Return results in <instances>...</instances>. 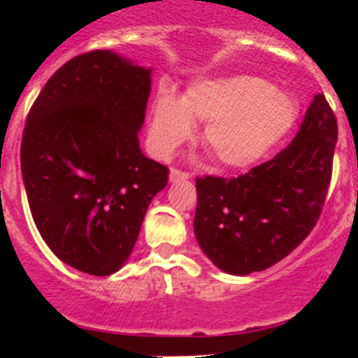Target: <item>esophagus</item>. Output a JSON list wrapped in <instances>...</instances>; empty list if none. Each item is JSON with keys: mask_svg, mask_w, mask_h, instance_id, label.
<instances>
[{"mask_svg": "<svg viewBox=\"0 0 358 358\" xmlns=\"http://www.w3.org/2000/svg\"><path fill=\"white\" fill-rule=\"evenodd\" d=\"M186 179H189V176L186 172H181V170H177V169L170 170V181L172 182L186 181Z\"/></svg>", "mask_w": 358, "mask_h": 358, "instance_id": "34e87169", "label": "esophagus"}]
</instances>
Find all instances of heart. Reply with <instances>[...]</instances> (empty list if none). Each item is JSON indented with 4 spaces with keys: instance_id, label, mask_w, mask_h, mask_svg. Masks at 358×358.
I'll return each mask as SVG.
<instances>
[{
    "instance_id": "obj_1",
    "label": "heart",
    "mask_w": 358,
    "mask_h": 358,
    "mask_svg": "<svg viewBox=\"0 0 358 358\" xmlns=\"http://www.w3.org/2000/svg\"><path fill=\"white\" fill-rule=\"evenodd\" d=\"M299 107L289 93L252 75L195 80L179 98L161 93L152 106L148 143L169 157L204 123L201 140L226 170H243L264 159L296 125Z\"/></svg>"
}]
</instances>
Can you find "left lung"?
<instances>
[{"mask_svg":"<svg viewBox=\"0 0 358 358\" xmlns=\"http://www.w3.org/2000/svg\"><path fill=\"white\" fill-rule=\"evenodd\" d=\"M337 120L315 94L292 143L245 176L199 177L194 231L199 248L235 276L265 271L310 235L331 179Z\"/></svg>","mask_w":358,"mask_h":358,"instance_id":"8db88e82","label":"left lung"}]
</instances>
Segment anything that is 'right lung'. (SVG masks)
Segmentation results:
<instances>
[{
	"label": "right lung",
	"instance_id": "1",
	"mask_svg": "<svg viewBox=\"0 0 358 358\" xmlns=\"http://www.w3.org/2000/svg\"><path fill=\"white\" fill-rule=\"evenodd\" d=\"M152 68L110 50L53 73L31 106L21 173L31 217L69 267L109 276L129 260L169 169L140 148Z\"/></svg>",
	"mask_w": 358,
	"mask_h": 358
}]
</instances>
